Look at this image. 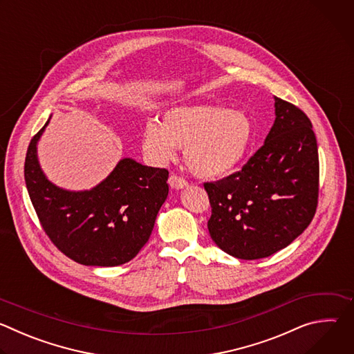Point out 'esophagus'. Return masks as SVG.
Instances as JSON below:
<instances>
[{
    "label": "esophagus",
    "mask_w": 354,
    "mask_h": 354,
    "mask_svg": "<svg viewBox=\"0 0 354 354\" xmlns=\"http://www.w3.org/2000/svg\"><path fill=\"white\" fill-rule=\"evenodd\" d=\"M168 182H169V185H171L174 189H183L185 186H187V180L183 179L182 176L176 175V174H171Z\"/></svg>",
    "instance_id": "1"
}]
</instances>
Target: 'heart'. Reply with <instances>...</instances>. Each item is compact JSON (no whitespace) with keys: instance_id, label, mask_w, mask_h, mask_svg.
<instances>
[{"instance_id":"b5f03b06","label":"heart","mask_w":354,"mask_h":354,"mask_svg":"<svg viewBox=\"0 0 354 354\" xmlns=\"http://www.w3.org/2000/svg\"><path fill=\"white\" fill-rule=\"evenodd\" d=\"M252 123L241 111L218 106H179L164 113L162 124L148 122L142 145L156 162L185 149L187 168L200 178H218L235 169L248 153Z\"/></svg>"}]
</instances>
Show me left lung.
<instances>
[{
	"label": "left lung",
	"mask_w": 354,
	"mask_h": 354,
	"mask_svg": "<svg viewBox=\"0 0 354 354\" xmlns=\"http://www.w3.org/2000/svg\"><path fill=\"white\" fill-rule=\"evenodd\" d=\"M276 120L241 171L203 186L212 239L228 255L255 261L290 245L313 221L319 193L318 145L308 116L274 96Z\"/></svg>",
	"instance_id": "1"
}]
</instances>
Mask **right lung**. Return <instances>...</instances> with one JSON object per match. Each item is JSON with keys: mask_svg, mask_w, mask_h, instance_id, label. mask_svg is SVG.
Here are the masks:
<instances>
[{"mask_svg": "<svg viewBox=\"0 0 354 354\" xmlns=\"http://www.w3.org/2000/svg\"><path fill=\"white\" fill-rule=\"evenodd\" d=\"M47 123L32 137L25 158V182L43 231L77 263L111 268L131 261L168 196V169L126 158L92 190H63L44 178L36 157Z\"/></svg>", "mask_w": 354, "mask_h": 354, "instance_id": "obj_1", "label": "right lung"}]
</instances>
